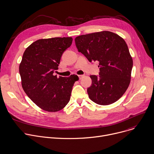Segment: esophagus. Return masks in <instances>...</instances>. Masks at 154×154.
<instances>
[{
  "mask_svg": "<svg viewBox=\"0 0 154 154\" xmlns=\"http://www.w3.org/2000/svg\"><path fill=\"white\" fill-rule=\"evenodd\" d=\"M78 77H79V79H81L83 77H84V75H78Z\"/></svg>",
  "mask_w": 154,
  "mask_h": 154,
  "instance_id": "esophagus-1",
  "label": "esophagus"
}]
</instances>
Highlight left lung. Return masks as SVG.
<instances>
[{"label": "left lung", "instance_id": "obj_1", "mask_svg": "<svg viewBox=\"0 0 154 154\" xmlns=\"http://www.w3.org/2000/svg\"><path fill=\"white\" fill-rule=\"evenodd\" d=\"M75 41L78 51L90 62H99L100 76H90L89 98L103 106L116 102L126 92L131 79L133 60L125 41L108 31L81 35Z\"/></svg>", "mask_w": 154, "mask_h": 154}]
</instances>
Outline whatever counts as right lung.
<instances>
[{"mask_svg": "<svg viewBox=\"0 0 154 154\" xmlns=\"http://www.w3.org/2000/svg\"><path fill=\"white\" fill-rule=\"evenodd\" d=\"M73 39L53 38L39 39L25 50L19 65L22 88L26 95L44 110L55 112L70 101L77 75L57 77L60 57Z\"/></svg>", "mask_w": 154, "mask_h": 154, "instance_id": "add662e5", "label": "right lung"}]
</instances>
